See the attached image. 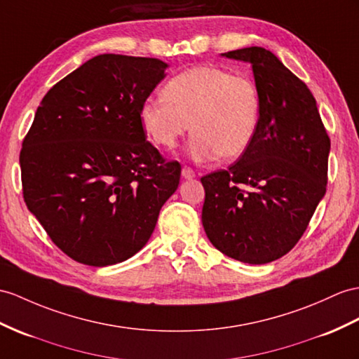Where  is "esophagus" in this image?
<instances>
[{
	"instance_id": "obj_1",
	"label": "esophagus",
	"mask_w": 359,
	"mask_h": 359,
	"mask_svg": "<svg viewBox=\"0 0 359 359\" xmlns=\"http://www.w3.org/2000/svg\"><path fill=\"white\" fill-rule=\"evenodd\" d=\"M181 172H182V177H184V178H194L196 175V172L191 168H189V165H184Z\"/></svg>"
}]
</instances>
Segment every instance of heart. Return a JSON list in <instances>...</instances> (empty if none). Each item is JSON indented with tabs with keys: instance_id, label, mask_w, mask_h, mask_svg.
<instances>
[{
	"instance_id": "1",
	"label": "heart",
	"mask_w": 359,
	"mask_h": 359,
	"mask_svg": "<svg viewBox=\"0 0 359 359\" xmlns=\"http://www.w3.org/2000/svg\"><path fill=\"white\" fill-rule=\"evenodd\" d=\"M259 118L256 83L215 65L173 76L163 95L146 99L140 108L146 134L164 149H175L191 123L190 154L198 161L239 158L255 140Z\"/></svg>"
}]
</instances>
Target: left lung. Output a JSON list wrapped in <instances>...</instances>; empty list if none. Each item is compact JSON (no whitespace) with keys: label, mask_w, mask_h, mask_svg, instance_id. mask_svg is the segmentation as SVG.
I'll use <instances>...</instances> for the list:
<instances>
[{"label":"left lung","mask_w":359,"mask_h":359,"mask_svg":"<svg viewBox=\"0 0 359 359\" xmlns=\"http://www.w3.org/2000/svg\"><path fill=\"white\" fill-rule=\"evenodd\" d=\"M224 56L252 67L260 118L247 152L201 178L203 225L225 256L262 265L300 241L326 194L330 138L308 86L262 47Z\"/></svg>","instance_id":"obj_1"}]
</instances>
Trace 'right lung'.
<instances>
[{"instance_id": "right-lung-1", "label": "right lung", "mask_w": 359, "mask_h": 359, "mask_svg": "<svg viewBox=\"0 0 359 359\" xmlns=\"http://www.w3.org/2000/svg\"><path fill=\"white\" fill-rule=\"evenodd\" d=\"M165 67L112 53L86 60L43 95L22 140L25 204L79 264L133 257L178 189L181 164L147 142L140 120Z\"/></svg>"}]
</instances>
